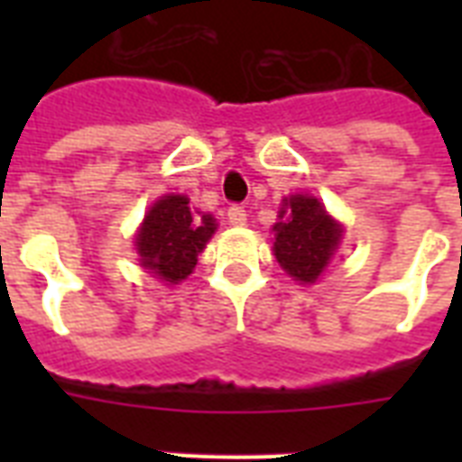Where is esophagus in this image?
I'll use <instances>...</instances> for the list:
<instances>
[{
  "mask_svg": "<svg viewBox=\"0 0 462 462\" xmlns=\"http://www.w3.org/2000/svg\"><path fill=\"white\" fill-rule=\"evenodd\" d=\"M227 220H230V225H245L246 223L245 206H239V203L230 206V208H227Z\"/></svg>",
  "mask_w": 462,
  "mask_h": 462,
  "instance_id": "obj_1",
  "label": "esophagus"
}]
</instances>
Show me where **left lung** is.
I'll return each mask as SVG.
<instances>
[{"label": "left lung", "instance_id": "8db88e82", "mask_svg": "<svg viewBox=\"0 0 462 462\" xmlns=\"http://www.w3.org/2000/svg\"><path fill=\"white\" fill-rule=\"evenodd\" d=\"M275 259L295 281L314 282L343 235L319 199L295 194L282 201L281 223L273 225Z\"/></svg>", "mask_w": 462, "mask_h": 462}]
</instances>
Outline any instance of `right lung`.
<instances>
[{"label": "right lung", "mask_w": 462, "mask_h": 462, "mask_svg": "<svg viewBox=\"0 0 462 462\" xmlns=\"http://www.w3.org/2000/svg\"><path fill=\"white\" fill-rule=\"evenodd\" d=\"M216 232V220L191 210L187 196H162L136 235L141 266L167 282L184 281Z\"/></svg>", "instance_id": "1"}]
</instances>
